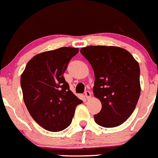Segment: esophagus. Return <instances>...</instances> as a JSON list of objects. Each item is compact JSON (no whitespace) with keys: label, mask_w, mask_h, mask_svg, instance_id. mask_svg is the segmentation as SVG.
<instances>
[{"label":"esophagus","mask_w":158,"mask_h":158,"mask_svg":"<svg viewBox=\"0 0 158 158\" xmlns=\"http://www.w3.org/2000/svg\"><path fill=\"white\" fill-rule=\"evenodd\" d=\"M85 97H86L87 99L90 98H91V92L87 90V91L85 92Z\"/></svg>","instance_id":"esophagus-1"}]
</instances>
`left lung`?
I'll return each mask as SVG.
<instances>
[{"label": "left lung", "instance_id": "left-lung-1", "mask_svg": "<svg viewBox=\"0 0 158 158\" xmlns=\"http://www.w3.org/2000/svg\"><path fill=\"white\" fill-rule=\"evenodd\" d=\"M81 54L93 67V92L102 102L94 120L102 127L121 125L135 110L140 96V69L128 51L117 47L89 46Z\"/></svg>", "mask_w": 158, "mask_h": 158}]
</instances>
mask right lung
<instances>
[{
    "mask_svg": "<svg viewBox=\"0 0 158 158\" xmlns=\"http://www.w3.org/2000/svg\"><path fill=\"white\" fill-rule=\"evenodd\" d=\"M78 48H64L33 56L26 64L20 84L23 101L33 120L48 131L66 129L75 108L83 102L69 89L63 74Z\"/></svg>",
    "mask_w": 158,
    "mask_h": 158,
    "instance_id": "right-lung-1",
    "label": "right lung"
}]
</instances>
